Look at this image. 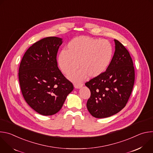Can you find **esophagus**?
<instances>
[{
    "label": "esophagus",
    "mask_w": 153,
    "mask_h": 153,
    "mask_svg": "<svg viewBox=\"0 0 153 153\" xmlns=\"http://www.w3.org/2000/svg\"><path fill=\"white\" fill-rule=\"evenodd\" d=\"M74 86L76 88H80V87L83 86V83H74Z\"/></svg>",
    "instance_id": "1"
}]
</instances>
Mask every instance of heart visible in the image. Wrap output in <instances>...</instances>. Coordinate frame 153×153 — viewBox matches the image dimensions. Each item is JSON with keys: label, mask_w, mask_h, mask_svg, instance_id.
I'll use <instances>...</instances> for the list:
<instances>
[{"label": "heart", "mask_w": 153, "mask_h": 153, "mask_svg": "<svg viewBox=\"0 0 153 153\" xmlns=\"http://www.w3.org/2000/svg\"><path fill=\"white\" fill-rule=\"evenodd\" d=\"M112 57L113 48L108 40L82 36L68 43L66 51L60 53L58 63L65 74L76 71L79 64L81 69L69 78L73 81L80 82L87 75L93 78L102 74L110 65Z\"/></svg>", "instance_id": "b5f03b06"}]
</instances>
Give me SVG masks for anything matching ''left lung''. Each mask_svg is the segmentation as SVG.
<instances>
[{
	"mask_svg": "<svg viewBox=\"0 0 153 153\" xmlns=\"http://www.w3.org/2000/svg\"><path fill=\"white\" fill-rule=\"evenodd\" d=\"M114 42L115 52L106 70L85 83L91 91L86 106L96 118L110 117L122 110L133 88L135 72L131 57L119 41Z\"/></svg>",
	"mask_w": 153,
	"mask_h": 153,
	"instance_id": "left-lung-1",
	"label": "left lung"
}]
</instances>
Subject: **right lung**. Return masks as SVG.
Here are the masks:
<instances>
[{
	"mask_svg": "<svg viewBox=\"0 0 153 153\" xmlns=\"http://www.w3.org/2000/svg\"><path fill=\"white\" fill-rule=\"evenodd\" d=\"M62 40L48 37L36 42L27 50L20 64L19 80L23 97L31 108L43 116L57 113L74 89L57 67Z\"/></svg>",
	"mask_w": 153,
	"mask_h": 153,
	"instance_id": "obj_1",
	"label": "right lung"
}]
</instances>
